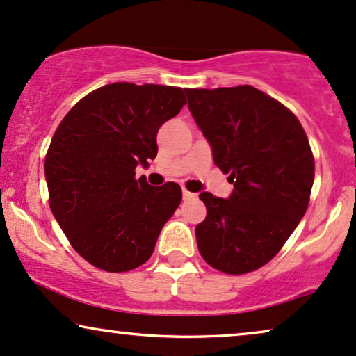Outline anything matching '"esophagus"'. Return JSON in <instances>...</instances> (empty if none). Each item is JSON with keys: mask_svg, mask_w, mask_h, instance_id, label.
<instances>
[{"mask_svg": "<svg viewBox=\"0 0 356 356\" xmlns=\"http://www.w3.org/2000/svg\"><path fill=\"white\" fill-rule=\"evenodd\" d=\"M193 198H196L195 193H190V191L183 190V200H193Z\"/></svg>", "mask_w": 356, "mask_h": 356, "instance_id": "34e87169", "label": "esophagus"}]
</instances>
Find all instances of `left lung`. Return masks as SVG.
<instances>
[{
  "label": "left lung",
  "mask_w": 356,
  "mask_h": 356,
  "mask_svg": "<svg viewBox=\"0 0 356 356\" xmlns=\"http://www.w3.org/2000/svg\"><path fill=\"white\" fill-rule=\"evenodd\" d=\"M188 108L232 193H201L200 254L225 274L262 267L291 238L309 206L315 163L297 117L252 86L186 89Z\"/></svg>",
  "instance_id": "obj_1"
}]
</instances>
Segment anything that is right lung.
<instances>
[{"mask_svg": "<svg viewBox=\"0 0 356 356\" xmlns=\"http://www.w3.org/2000/svg\"><path fill=\"white\" fill-rule=\"evenodd\" d=\"M185 89L113 82L87 94L57 127L44 173L51 211L72 248L107 272L147 262L181 188L152 186L135 168L156 156V134L181 111Z\"/></svg>", "mask_w": 356, "mask_h": 356, "instance_id": "obj_1", "label": "right lung"}]
</instances>
